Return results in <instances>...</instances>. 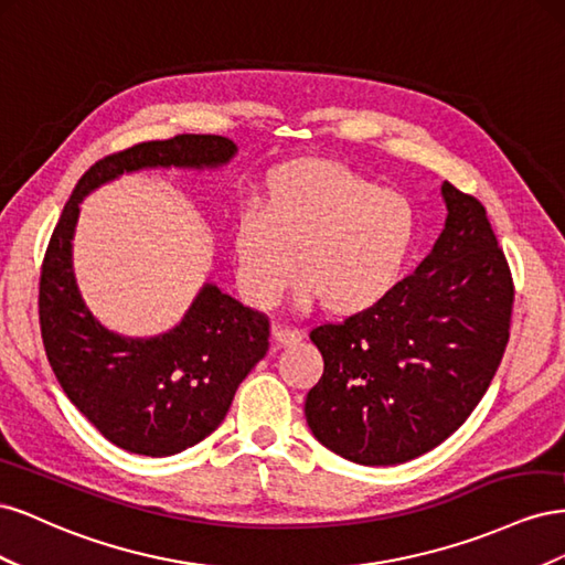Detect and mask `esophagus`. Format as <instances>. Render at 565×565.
Here are the masks:
<instances>
[{
  "mask_svg": "<svg viewBox=\"0 0 565 565\" xmlns=\"http://www.w3.org/2000/svg\"><path fill=\"white\" fill-rule=\"evenodd\" d=\"M273 339L278 341V347H292L301 341V332L297 328H287V324H276L273 328Z\"/></svg>",
  "mask_w": 565,
  "mask_h": 565,
  "instance_id": "obj_1",
  "label": "esophagus"
}]
</instances>
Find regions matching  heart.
Segmentation results:
<instances>
[{
  "label": "heart",
  "mask_w": 565,
  "mask_h": 565,
  "mask_svg": "<svg viewBox=\"0 0 565 565\" xmlns=\"http://www.w3.org/2000/svg\"><path fill=\"white\" fill-rule=\"evenodd\" d=\"M415 243L417 214L403 195L334 160H295L268 174L264 210L237 216L235 276L262 309L280 301L297 273L301 301L355 316L396 289Z\"/></svg>",
  "instance_id": "obj_1"
}]
</instances>
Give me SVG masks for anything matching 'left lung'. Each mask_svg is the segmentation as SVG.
Here are the masks:
<instances>
[{"label": "left lung", "instance_id": "obj_1", "mask_svg": "<svg viewBox=\"0 0 565 565\" xmlns=\"http://www.w3.org/2000/svg\"><path fill=\"white\" fill-rule=\"evenodd\" d=\"M431 254L374 309L311 330L324 370L306 422L365 467L403 465L452 436L483 398L509 341L514 282L473 195L440 185Z\"/></svg>", "mask_w": 565, "mask_h": 565}]
</instances>
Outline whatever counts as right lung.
Wrapping results in <instances>:
<instances>
[{
	"label": "right lung",
	"instance_id": "1",
	"mask_svg": "<svg viewBox=\"0 0 565 565\" xmlns=\"http://www.w3.org/2000/svg\"><path fill=\"white\" fill-rule=\"evenodd\" d=\"M237 146L226 136L179 134L98 160L77 181L51 235L40 276L46 358L65 396L117 448L169 457L224 422L241 382L268 351V318L212 282L183 320L158 337H122L84 303L73 270L79 202L98 185L156 167L214 169Z\"/></svg>",
	"mask_w": 565,
	"mask_h": 565
}]
</instances>
